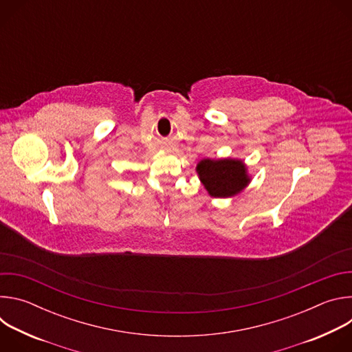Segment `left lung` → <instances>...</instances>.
I'll use <instances>...</instances> for the list:
<instances>
[{
  "instance_id": "left-lung-1",
  "label": "left lung",
  "mask_w": 352,
  "mask_h": 352,
  "mask_svg": "<svg viewBox=\"0 0 352 352\" xmlns=\"http://www.w3.org/2000/svg\"><path fill=\"white\" fill-rule=\"evenodd\" d=\"M196 171L206 190L213 197L234 196L250 181L246 174V167L241 160L205 159L197 163Z\"/></svg>"
}]
</instances>
